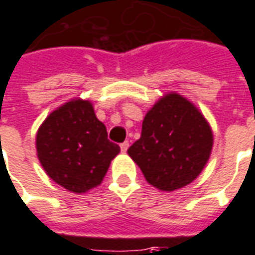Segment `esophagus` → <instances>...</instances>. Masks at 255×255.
Instances as JSON below:
<instances>
[{"label": "esophagus", "instance_id": "esophagus-1", "mask_svg": "<svg viewBox=\"0 0 255 255\" xmlns=\"http://www.w3.org/2000/svg\"><path fill=\"white\" fill-rule=\"evenodd\" d=\"M120 147H122V152H127V149L128 147H129V143H128V142H123L122 145H120Z\"/></svg>", "mask_w": 255, "mask_h": 255}]
</instances>
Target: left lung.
<instances>
[{
    "instance_id": "left-lung-1",
    "label": "left lung",
    "mask_w": 255,
    "mask_h": 255,
    "mask_svg": "<svg viewBox=\"0 0 255 255\" xmlns=\"http://www.w3.org/2000/svg\"><path fill=\"white\" fill-rule=\"evenodd\" d=\"M213 142L211 127L200 110L170 92L146 113L140 138L129 146L128 154L152 186L172 192L200 175Z\"/></svg>"
}]
</instances>
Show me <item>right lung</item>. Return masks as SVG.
<instances>
[{
  "label": "right lung",
  "mask_w": 255,
  "mask_h": 255,
  "mask_svg": "<svg viewBox=\"0 0 255 255\" xmlns=\"http://www.w3.org/2000/svg\"><path fill=\"white\" fill-rule=\"evenodd\" d=\"M37 156L52 181L73 193L101 185L120 146L95 116L92 103L72 99L53 110L35 136Z\"/></svg>",
  "instance_id": "add662e5"
}]
</instances>
